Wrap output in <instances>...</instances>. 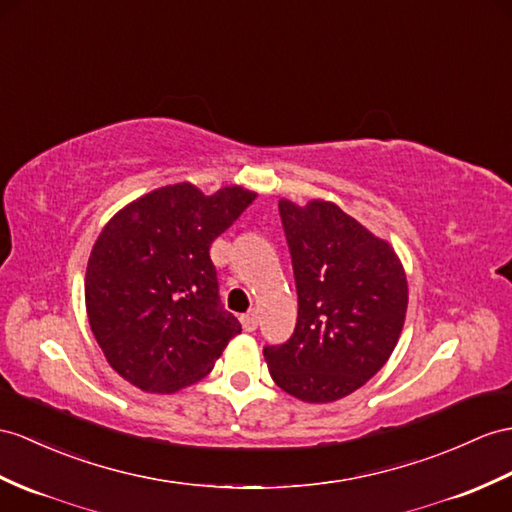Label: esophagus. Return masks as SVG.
I'll list each match as a JSON object with an SVG mask.
<instances>
[{
    "label": "esophagus",
    "instance_id": "34e87169",
    "mask_svg": "<svg viewBox=\"0 0 512 512\" xmlns=\"http://www.w3.org/2000/svg\"><path fill=\"white\" fill-rule=\"evenodd\" d=\"M245 332H254L258 328V313L256 310H247V313L241 317Z\"/></svg>",
    "mask_w": 512,
    "mask_h": 512
}]
</instances>
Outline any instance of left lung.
<instances>
[{
	"mask_svg": "<svg viewBox=\"0 0 512 512\" xmlns=\"http://www.w3.org/2000/svg\"><path fill=\"white\" fill-rule=\"evenodd\" d=\"M297 286V323L265 347L273 382L308 404L343 400L391 358L404 328L408 282L389 241L326 199H280Z\"/></svg>",
	"mask_w": 512,
	"mask_h": 512,
	"instance_id": "obj_1",
	"label": "left lung"
}]
</instances>
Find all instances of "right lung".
I'll return each mask as SVG.
<instances>
[{"label": "right lung", "instance_id": "1", "mask_svg": "<svg viewBox=\"0 0 512 512\" xmlns=\"http://www.w3.org/2000/svg\"><path fill=\"white\" fill-rule=\"evenodd\" d=\"M258 193L160 186L112 215L91 249L86 315L97 345L136 389L171 395L206 378L241 323L221 306L210 245Z\"/></svg>", "mask_w": 512, "mask_h": 512}]
</instances>
